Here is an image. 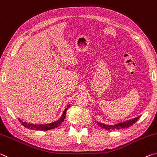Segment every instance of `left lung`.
Wrapping results in <instances>:
<instances>
[{"mask_svg": "<svg viewBox=\"0 0 157 157\" xmlns=\"http://www.w3.org/2000/svg\"><path fill=\"white\" fill-rule=\"evenodd\" d=\"M140 116H138L137 117L133 118V119L127 120L126 122H120L117 123V124H103V123L101 122H97V124H98L99 127H101L103 129H107V130H117V129H123V128H128L131 127V126L133 125V124H135L137 120L139 119Z\"/></svg>", "mask_w": 157, "mask_h": 157, "instance_id": "obj_1", "label": "left lung"}]
</instances>
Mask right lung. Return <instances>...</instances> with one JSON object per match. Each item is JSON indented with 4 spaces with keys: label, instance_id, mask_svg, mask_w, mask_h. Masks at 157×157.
Segmentation results:
<instances>
[{
    "label": "right lung",
    "instance_id": "right-lung-1",
    "mask_svg": "<svg viewBox=\"0 0 157 157\" xmlns=\"http://www.w3.org/2000/svg\"><path fill=\"white\" fill-rule=\"evenodd\" d=\"M70 106V104L67 105L66 109L64 110L63 114H62V116L60 117V119L56 122H53L49 124H30V123H27L25 122H23L22 120H21L19 118V120L20 122L21 123L22 125H24L25 128L27 129H35L37 131H47L50 129H55V128L59 127L62 122L64 121L65 120V116H66V111L67 110L68 108Z\"/></svg>",
    "mask_w": 157,
    "mask_h": 157
}]
</instances>
